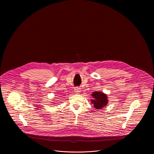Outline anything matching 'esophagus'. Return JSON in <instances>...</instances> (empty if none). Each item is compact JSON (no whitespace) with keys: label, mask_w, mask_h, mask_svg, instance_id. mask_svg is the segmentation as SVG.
I'll list each match as a JSON object with an SVG mask.
<instances>
[{"label":"esophagus","mask_w":154,"mask_h":154,"mask_svg":"<svg viewBox=\"0 0 154 154\" xmlns=\"http://www.w3.org/2000/svg\"><path fill=\"white\" fill-rule=\"evenodd\" d=\"M74 91L76 93H79L81 92V88H79V87H76L74 88Z\"/></svg>","instance_id":"obj_1"}]
</instances>
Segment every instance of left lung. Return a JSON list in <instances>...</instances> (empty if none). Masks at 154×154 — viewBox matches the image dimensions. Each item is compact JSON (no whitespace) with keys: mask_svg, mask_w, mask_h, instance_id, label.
I'll list each match as a JSON object with an SVG mask.
<instances>
[{"mask_svg":"<svg viewBox=\"0 0 154 154\" xmlns=\"http://www.w3.org/2000/svg\"><path fill=\"white\" fill-rule=\"evenodd\" d=\"M93 100L91 102L95 109H101L106 106L108 103L107 96L101 92H94L92 94Z\"/></svg>","mask_w":154,"mask_h":154,"instance_id":"left-lung-1","label":"left lung"}]
</instances>
